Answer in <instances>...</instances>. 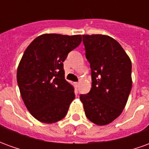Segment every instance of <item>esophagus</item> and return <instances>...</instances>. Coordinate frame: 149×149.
Wrapping results in <instances>:
<instances>
[{
    "label": "esophagus",
    "instance_id": "34e87169",
    "mask_svg": "<svg viewBox=\"0 0 149 149\" xmlns=\"http://www.w3.org/2000/svg\"><path fill=\"white\" fill-rule=\"evenodd\" d=\"M74 84H75V86L77 88L78 86H79V82H75Z\"/></svg>",
    "mask_w": 149,
    "mask_h": 149
}]
</instances>
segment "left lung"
I'll return each mask as SVG.
<instances>
[{"label":"left lung","instance_id":"8db88e82","mask_svg":"<svg viewBox=\"0 0 149 149\" xmlns=\"http://www.w3.org/2000/svg\"><path fill=\"white\" fill-rule=\"evenodd\" d=\"M90 63L92 88L81 94L87 118L97 125L112 122L125 109L132 88V63L121 45L101 34L82 35Z\"/></svg>","mask_w":149,"mask_h":149}]
</instances>
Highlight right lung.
<instances>
[{
	"label": "right lung",
	"mask_w": 149,
	"mask_h": 149,
	"mask_svg": "<svg viewBox=\"0 0 149 149\" xmlns=\"http://www.w3.org/2000/svg\"><path fill=\"white\" fill-rule=\"evenodd\" d=\"M81 40V35L43 34L25 49L17 80L25 106L37 120L52 124L67 114L75 94L65 79L63 62Z\"/></svg>",
	"instance_id": "1"
}]
</instances>
